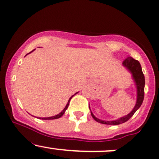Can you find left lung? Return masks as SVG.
Masks as SVG:
<instances>
[{
	"label": "left lung",
	"instance_id": "8db88e82",
	"mask_svg": "<svg viewBox=\"0 0 159 159\" xmlns=\"http://www.w3.org/2000/svg\"><path fill=\"white\" fill-rule=\"evenodd\" d=\"M122 65L127 68V69L130 71L132 74V77L134 80L136 86H137V98L136 105L134 106L133 110L130 111L128 115L127 116L121 117V118H118V119L115 120V121H103V120H100L99 118H96L94 115L91 112V116L93 118V119L96 121L99 122V123L104 124V125H118L120 124L125 123L127 121H128L132 116H134V113L137 111V109L140 107L143 103V101L144 99V87H145V77L143 73L142 68H141L140 63L139 61L134 60L131 57H128V58L125 59L122 62Z\"/></svg>",
	"mask_w": 159,
	"mask_h": 159
}]
</instances>
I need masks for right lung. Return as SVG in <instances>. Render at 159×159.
Instances as JSON below:
<instances>
[{"label": "right lung", "instance_id": "1", "mask_svg": "<svg viewBox=\"0 0 159 159\" xmlns=\"http://www.w3.org/2000/svg\"><path fill=\"white\" fill-rule=\"evenodd\" d=\"M33 50H32V51H33ZM32 51H31L30 53H31V52H32ZM28 54H29V53H28ZM77 93H78V92H77ZM76 93H75V94H76ZM73 96H74V95H73ZM73 96H71V97H70V98H69V101H68V103L66 104V107L64 108V109H63V110H62V111H61L60 113H59L58 115H57V116H52V117H48V118H40V119H43V120H52V119H57V118H60V117H62V116H63V114H64V113H65V111H66V109H67L68 106H69V102H70L71 99L72 98V97H73Z\"/></svg>", "mask_w": 159, "mask_h": 159}]
</instances>
